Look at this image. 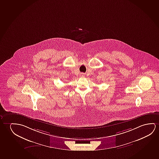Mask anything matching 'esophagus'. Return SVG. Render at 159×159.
Here are the masks:
<instances>
[{
  "mask_svg": "<svg viewBox=\"0 0 159 159\" xmlns=\"http://www.w3.org/2000/svg\"><path fill=\"white\" fill-rule=\"evenodd\" d=\"M81 76H84V74H81Z\"/></svg>",
  "mask_w": 159,
  "mask_h": 159,
  "instance_id": "obj_1",
  "label": "esophagus"
}]
</instances>
